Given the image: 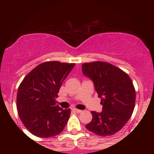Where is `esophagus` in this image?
<instances>
[{
  "instance_id": "34e87169",
  "label": "esophagus",
  "mask_w": 154,
  "mask_h": 154,
  "mask_svg": "<svg viewBox=\"0 0 154 154\" xmlns=\"http://www.w3.org/2000/svg\"><path fill=\"white\" fill-rule=\"evenodd\" d=\"M73 111H74V112H77V113H80V112H82V110L78 109H73Z\"/></svg>"
}]
</instances>
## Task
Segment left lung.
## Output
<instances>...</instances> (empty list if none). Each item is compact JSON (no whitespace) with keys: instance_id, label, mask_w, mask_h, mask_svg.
<instances>
[{"instance_id":"8db88e82","label":"left lung","mask_w":154,"mask_h":154,"mask_svg":"<svg viewBox=\"0 0 154 154\" xmlns=\"http://www.w3.org/2000/svg\"><path fill=\"white\" fill-rule=\"evenodd\" d=\"M82 71L94 83L103 106L100 113L91 112L92 120L86 127L100 136L114 135L125 127L134 110L136 90L131 78L106 62L83 63Z\"/></svg>"}]
</instances>
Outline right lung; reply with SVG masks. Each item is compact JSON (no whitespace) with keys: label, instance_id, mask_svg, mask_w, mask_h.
Masks as SVG:
<instances>
[{"label":"right lung","instance_id":"add662e5","mask_svg":"<svg viewBox=\"0 0 154 154\" xmlns=\"http://www.w3.org/2000/svg\"><path fill=\"white\" fill-rule=\"evenodd\" d=\"M74 63L49 61L28 73L18 87L16 106L24 127L35 136L53 137L60 134L69 119L71 109L56 105L62 83Z\"/></svg>","mask_w":154,"mask_h":154}]
</instances>
